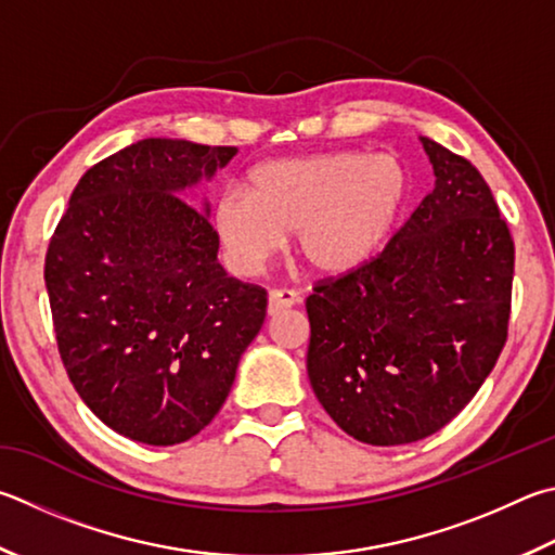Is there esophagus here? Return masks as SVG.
I'll return each mask as SVG.
<instances>
[{
    "instance_id": "obj_1",
    "label": "esophagus",
    "mask_w": 555,
    "mask_h": 555,
    "mask_svg": "<svg viewBox=\"0 0 555 555\" xmlns=\"http://www.w3.org/2000/svg\"><path fill=\"white\" fill-rule=\"evenodd\" d=\"M298 300L300 298H298L296 291H288V288L269 291V315H276V312H281V310L294 308Z\"/></svg>"
}]
</instances>
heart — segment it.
<instances>
[{
	"label": "heart",
	"instance_id": "1",
	"mask_svg": "<svg viewBox=\"0 0 555 555\" xmlns=\"http://www.w3.org/2000/svg\"><path fill=\"white\" fill-rule=\"evenodd\" d=\"M408 196V169L392 155L284 157L251 169L247 194L218 196L214 228L240 271L264 267L294 233L300 261L332 276L376 255Z\"/></svg>",
	"mask_w": 555,
	"mask_h": 555
}]
</instances>
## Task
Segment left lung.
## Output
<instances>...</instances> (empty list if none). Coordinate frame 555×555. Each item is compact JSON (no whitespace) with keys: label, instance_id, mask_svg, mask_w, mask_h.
Segmentation results:
<instances>
[{"label":"left lung","instance_id":"left-lung-1","mask_svg":"<svg viewBox=\"0 0 555 555\" xmlns=\"http://www.w3.org/2000/svg\"><path fill=\"white\" fill-rule=\"evenodd\" d=\"M435 189L386 249L306 300L308 378L349 437L435 435L476 396L507 339L515 243L468 159L420 135Z\"/></svg>","mask_w":555,"mask_h":555}]
</instances>
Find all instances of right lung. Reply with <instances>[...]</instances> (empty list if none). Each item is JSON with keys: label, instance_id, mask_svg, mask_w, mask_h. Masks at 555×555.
Listing matches in <instances>:
<instances>
[{"label": "right lung", "instance_id": "obj_1", "mask_svg": "<svg viewBox=\"0 0 555 555\" xmlns=\"http://www.w3.org/2000/svg\"><path fill=\"white\" fill-rule=\"evenodd\" d=\"M237 147L145 138L87 169L46 255L57 349L118 435L172 447L223 408L267 291L225 274L210 208L181 196Z\"/></svg>", "mask_w": 555, "mask_h": 555}]
</instances>
